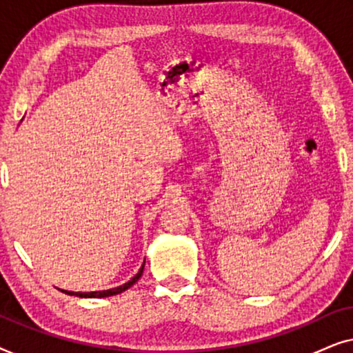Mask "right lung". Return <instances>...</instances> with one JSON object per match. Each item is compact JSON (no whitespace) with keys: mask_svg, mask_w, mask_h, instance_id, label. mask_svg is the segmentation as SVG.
<instances>
[{"mask_svg":"<svg viewBox=\"0 0 353 353\" xmlns=\"http://www.w3.org/2000/svg\"><path fill=\"white\" fill-rule=\"evenodd\" d=\"M143 270H144V263H143V267L139 268V272L134 274V276L130 279L128 283H125V284H122V286H119V288H114V289H108V291H96V292H72V291H62V292H65V294H69V296H77V297H88V299H96V297H110V296H115V294H120V292H123V291H127L128 288H132L134 283L138 281L139 278H141V274H143Z\"/></svg>","mask_w":353,"mask_h":353,"instance_id":"1","label":"right lung"}]
</instances>
